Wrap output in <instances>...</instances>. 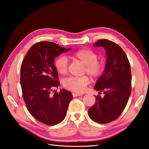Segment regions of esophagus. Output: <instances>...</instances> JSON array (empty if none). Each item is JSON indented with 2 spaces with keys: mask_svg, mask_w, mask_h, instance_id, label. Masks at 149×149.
Returning <instances> with one entry per match:
<instances>
[{
  "mask_svg": "<svg viewBox=\"0 0 149 149\" xmlns=\"http://www.w3.org/2000/svg\"><path fill=\"white\" fill-rule=\"evenodd\" d=\"M82 94H77V93H73V96L74 97H78V96H81Z\"/></svg>",
  "mask_w": 149,
  "mask_h": 149,
  "instance_id": "1",
  "label": "esophagus"
}]
</instances>
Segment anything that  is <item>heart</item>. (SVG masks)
Returning <instances> with one entry per match:
<instances>
[{"mask_svg": "<svg viewBox=\"0 0 149 149\" xmlns=\"http://www.w3.org/2000/svg\"><path fill=\"white\" fill-rule=\"evenodd\" d=\"M73 60L78 61L84 65V73H86L92 78H97L103 71L104 65L100 61L97 60V55L91 49L83 48L79 49L71 54ZM68 61L66 56H60L58 57L55 61V66L58 73L60 74H65L68 71ZM89 83L87 76L82 77H69L64 79L63 82V86L76 93L83 92L86 86Z\"/></svg>", "mask_w": 149, "mask_h": 149, "instance_id": "b5f03b06", "label": "heart"}]
</instances>
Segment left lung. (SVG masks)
I'll list each match as a JSON object with an SVG mask.
<instances>
[{"mask_svg": "<svg viewBox=\"0 0 149 149\" xmlns=\"http://www.w3.org/2000/svg\"><path fill=\"white\" fill-rule=\"evenodd\" d=\"M93 46L104 48L106 54L104 70L94 87L104 96H95L96 102L88 114L96 123L106 124L118 119L127 105L131 93V71L128 58L118 45L101 39Z\"/></svg>", "mask_w": 149, "mask_h": 149, "instance_id": "obj_1", "label": "left lung"}]
</instances>
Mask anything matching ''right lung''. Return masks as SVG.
<instances>
[{"label": "right lung", "instance_id": "1", "mask_svg": "<svg viewBox=\"0 0 149 149\" xmlns=\"http://www.w3.org/2000/svg\"><path fill=\"white\" fill-rule=\"evenodd\" d=\"M70 49L53 42H40L30 48L21 65L20 84L26 107L34 118L46 125L63 120L73 98L64 89L51 93L60 85L55 58Z\"/></svg>", "mask_w": 149, "mask_h": 149}]
</instances>
